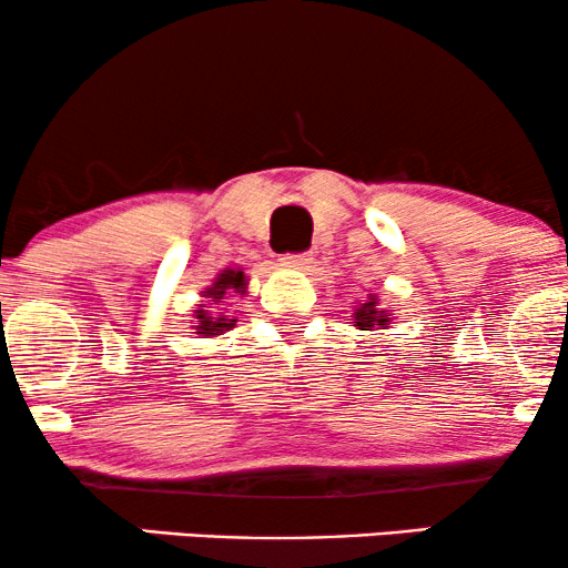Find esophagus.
<instances>
[{"instance_id":"1","label":"esophagus","mask_w":568,"mask_h":568,"mask_svg":"<svg viewBox=\"0 0 568 568\" xmlns=\"http://www.w3.org/2000/svg\"><path fill=\"white\" fill-rule=\"evenodd\" d=\"M311 261H313V257L307 255V252H297V255H284L282 265H286V268H307Z\"/></svg>"}]
</instances>
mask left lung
I'll return each mask as SVG.
<instances>
[{"label": "left lung", "mask_w": 568, "mask_h": 568, "mask_svg": "<svg viewBox=\"0 0 568 568\" xmlns=\"http://www.w3.org/2000/svg\"><path fill=\"white\" fill-rule=\"evenodd\" d=\"M389 311H384L379 305V297L368 295L366 300H358L353 303V316H349V324L358 326L361 332H374V328L389 326Z\"/></svg>", "instance_id": "8db88e82"}]
</instances>
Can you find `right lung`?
Returning a JSON list of instances; mask_svg holds the SVG:
<instances>
[{
	"instance_id": "right-lung-1",
	"label": "right lung",
	"mask_w": 568,
	"mask_h": 568,
	"mask_svg": "<svg viewBox=\"0 0 568 568\" xmlns=\"http://www.w3.org/2000/svg\"><path fill=\"white\" fill-rule=\"evenodd\" d=\"M247 284L250 278L244 276V268H223L219 276L213 278V284L202 292L207 305H200L197 311H194V318H197L194 334H200V337H215V334L229 332L236 318L226 316L223 303L234 295H247Z\"/></svg>"
}]
</instances>
